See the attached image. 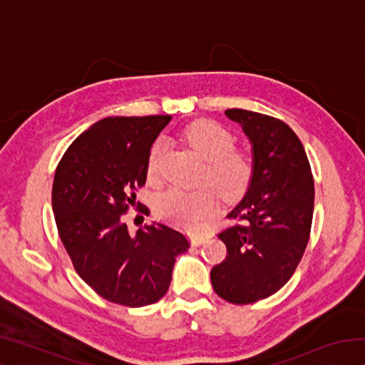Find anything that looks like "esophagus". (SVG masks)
Instances as JSON below:
<instances>
[{"instance_id":"esophagus-1","label":"esophagus","mask_w":365,"mask_h":365,"mask_svg":"<svg viewBox=\"0 0 365 365\" xmlns=\"http://www.w3.org/2000/svg\"><path fill=\"white\" fill-rule=\"evenodd\" d=\"M190 242L193 246H200L206 242V237H202V235H191Z\"/></svg>"}]
</instances>
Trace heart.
<instances>
[{"instance_id":"obj_1","label":"heart","mask_w":365,"mask_h":365,"mask_svg":"<svg viewBox=\"0 0 365 365\" xmlns=\"http://www.w3.org/2000/svg\"><path fill=\"white\" fill-rule=\"evenodd\" d=\"M185 137L190 146L207 160L205 182L214 185L225 200L242 196L252 178V158L250 153L233 148V135L214 120H197L187 128ZM163 141L153 145L148 156V175L156 177ZM214 187L182 188L174 187L159 197L158 211L165 220L178 227L200 228L207 217L217 211L219 196Z\"/></svg>"}]
</instances>
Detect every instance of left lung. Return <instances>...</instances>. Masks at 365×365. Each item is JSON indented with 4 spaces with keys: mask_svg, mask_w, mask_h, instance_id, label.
I'll list each match as a JSON object with an SVG mask.
<instances>
[{
    "mask_svg": "<svg viewBox=\"0 0 365 365\" xmlns=\"http://www.w3.org/2000/svg\"><path fill=\"white\" fill-rule=\"evenodd\" d=\"M252 151V178L228 217L238 224L219 238L227 257L211 270L214 292L233 304L269 298L292 279L309 242L314 178L304 148L285 122L246 109H227Z\"/></svg>",
    "mask_w": 365,
    "mask_h": 365,
    "instance_id": "left-lung-1",
    "label": "left lung"
}]
</instances>
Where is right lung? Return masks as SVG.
<instances>
[{
    "label": "right lung",
    "mask_w": 365,
    "mask_h": 365,
    "mask_svg": "<svg viewBox=\"0 0 365 365\" xmlns=\"http://www.w3.org/2000/svg\"><path fill=\"white\" fill-rule=\"evenodd\" d=\"M170 115L106 117L73 140L58 164L53 212L64 248L86 285L128 307L154 304L168 293L175 257L190 248L164 224L128 233L123 214L137 205L148 156ZM140 211L150 212L141 206Z\"/></svg>",
    "instance_id": "obj_1"
}]
</instances>
